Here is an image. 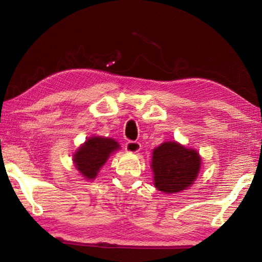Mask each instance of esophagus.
Instances as JSON below:
<instances>
[{
  "instance_id": "1",
  "label": "esophagus",
  "mask_w": 262,
  "mask_h": 262,
  "mask_svg": "<svg viewBox=\"0 0 262 262\" xmlns=\"http://www.w3.org/2000/svg\"><path fill=\"white\" fill-rule=\"evenodd\" d=\"M125 149H126V151H128V152L136 154L141 150V143H140V142H136V141H128L126 145H125Z\"/></svg>"
}]
</instances>
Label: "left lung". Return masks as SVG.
<instances>
[{
    "label": "left lung",
    "mask_w": 262,
    "mask_h": 262,
    "mask_svg": "<svg viewBox=\"0 0 262 262\" xmlns=\"http://www.w3.org/2000/svg\"><path fill=\"white\" fill-rule=\"evenodd\" d=\"M200 166L196 150L185 148L176 141L164 142L152 152L155 187L166 194L181 192L198 178Z\"/></svg>",
    "instance_id": "1"
}]
</instances>
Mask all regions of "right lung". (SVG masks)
<instances>
[{"instance_id": "right-lung-1", "label": "right lung", "mask_w": 262, "mask_h": 262, "mask_svg": "<svg viewBox=\"0 0 262 262\" xmlns=\"http://www.w3.org/2000/svg\"><path fill=\"white\" fill-rule=\"evenodd\" d=\"M120 149V144L113 139L92 136L88 139L74 154V163L77 171L88 180L95 179L111 154Z\"/></svg>"}]
</instances>
